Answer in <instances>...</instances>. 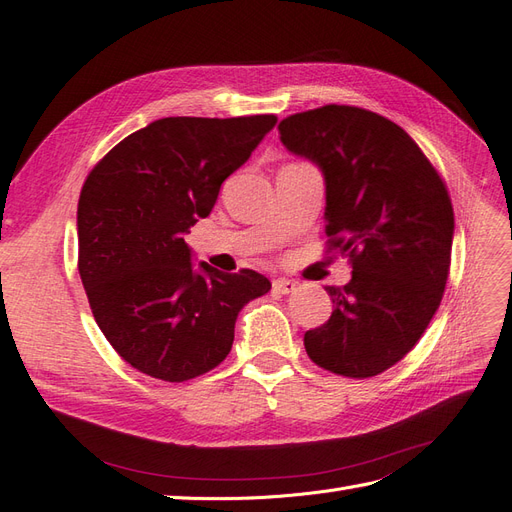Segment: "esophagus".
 Returning a JSON list of instances; mask_svg holds the SVG:
<instances>
[{"label": "esophagus", "mask_w": 512, "mask_h": 512, "mask_svg": "<svg viewBox=\"0 0 512 512\" xmlns=\"http://www.w3.org/2000/svg\"><path fill=\"white\" fill-rule=\"evenodd\" d=\"M294 290H297V282L284 280V277H277V280H273V292H277V294H290Z\"/></svg>", "instance_id": "34e87169"}]
</instances>
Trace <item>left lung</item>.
Masks as SVG:
<instances>
[{"label":"left lung","instance_id":"8db88e82","mask_svg":"<svg viewBox=\"0 0 512 512\" xmlns=\"http://www.w3.org/2000/svg\"><path fill=\"white\" fill-rule=\"evenodd\" d=\"M284 147L320 168L331 245L350 256L346 286H327L331 318L303 337L316 365L348 378L382 374L438 312L455 235L436 168L397 123L329 104L280 123Z\"/></svg>","mask_w":512,"mask_h":512}]
</instances>
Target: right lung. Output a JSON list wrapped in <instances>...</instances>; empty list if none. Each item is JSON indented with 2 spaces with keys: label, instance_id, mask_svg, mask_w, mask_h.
<instances>
[{
  "label": "right lung",
  "instance_id": "add662e5",
  "mask_svg": "<svg viewBox=\"0 0 512 512\" xmlns=\"http://www.w3.org/2000/svg\"><path fill=\"white\" fill-rule=\"evenodd\" d=\"M275 123V115L164 117L89 173L76 211L81 282L108 344L143 374L183 382L218 367L243 305L271 290L252 269L194 265L183 237Z\"/></svg>",
  "mask_w": 512,
  "mask_h": 512
}]
</instances>
